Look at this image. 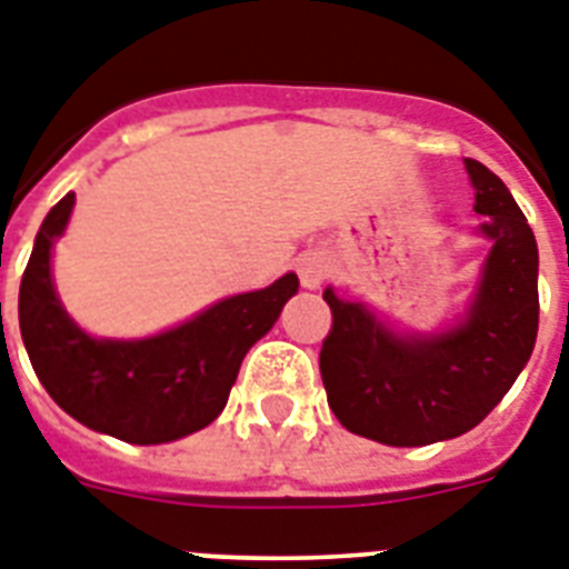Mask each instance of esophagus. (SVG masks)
<instances>
[{
    "instance_id": "1",
    "label": "esophagus",
    "mask_w": 569,
    "mask_h": 569,
    "mask_svg": "<svg viewBox=\"0 0 569 569\" xmlns=\"http://www.w3.org/2000/svg\"><path fill=\"white\" fill-rule=\"evenodd\" d=\"M330 274V259L321 253V250H310V253H301L298 259V277H301L303 289H319Z\"/></svg>"
}]
</instances>
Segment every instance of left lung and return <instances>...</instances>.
<instances>
[{"label": "left lung", "instance_id": "obj_1", "mask_svg": "<svg viewBox=\"0 0 569 569\" xmlns=\"http://www.w3.org/2000/svg\"><path fill=\"white\" fill-rule=\"evenodd\" d=\"M478 236L490 239L481 280L451 328L405 333L363 301L325 289L333 312L321 346L328 405L351 433L383 446H428L476 428L513 387L538 339V241L508 186L463 159Z\"/></svg>", "mask_w": 569, "mask_h": 569}]
</instances>
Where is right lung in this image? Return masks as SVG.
<instances>
[{
    "mask_svg": "<svg viewBox=\"0 0 569 569\" xmlns=\"http://www.w3.org/2000/svg\"><path fill=\"white\" fill-rule=\"evenodd\" d=\"M73 203L70 191L49 209L22 274L20 333L31 369L52 401L91 431L136 446L200 431L221 416L241 360L274 328L298 277L223 298L156 337L97 339L67 316L52 283V244Z\"/></svg>",
    "mask_w": 569,
    "mask_h": 569,
    "instance_id": "add662e5",
    "label": "right lung"
}]
</instances>
